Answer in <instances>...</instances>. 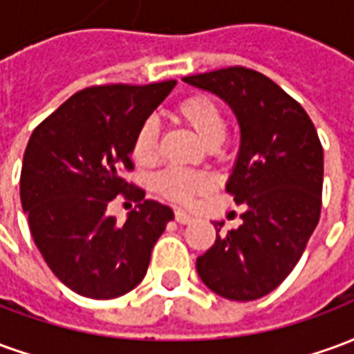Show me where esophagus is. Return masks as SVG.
<instances>
[{"label": "esophagus", "instance_id": "esophagus-1", "mask_svg": "<svg viewBox=\"0 0 354 354\" xmlns=\"http://www.w3.org/2000/svg\"><path fill=\"white\" fill-rule=\"evenodd\" d=\"M174 218H176L178 223H192L193 222V216L189 212H185V210H176L174 212Z\"/></svg>", "mask_w": 354, "mask_h": 354}]
</instances>
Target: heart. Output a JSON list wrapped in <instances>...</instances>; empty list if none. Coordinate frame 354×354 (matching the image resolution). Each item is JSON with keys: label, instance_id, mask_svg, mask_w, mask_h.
I'll list each match as a JSON object with an SVG mask.
<instances>
[{"label": "heart", "instance_id": "b5f03b06", "mask_svg": "<svg viewBox=\"0 0 354 354\" xmlns=\"http://www.w3.org/2000/svg\"><path fill=\"white\" fill-rule=\"evenodd\" d=\"M176 117L192 129L207 147L220 146L227 132L222 108L208 96H189L178 104ZM132 157L138 165H151L157 159V127L146 121L134 136ZM208 185V180L195 172L167 170L157 178V189L174 201H189Z\"/></svg>", "mask_w": 354, "mask_h": 354}]
</instances>
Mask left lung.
Returning <instances> with one entry per match:
<instances>
[{"instance_id": "left-lung-1", "label": "left lung", "mask_w": 354, "mask_h": 354, "mask_svg": "<svg viewBox=\"0 0 354 354\" xmlns=\"http://www.w3.org/2000/svg\"><path fill=\"white\" fill-rule=\"evenodd\" d=\"M216 94L237 117L241 146L225 189L245 205L243 223L197 258L201 281L218 296L252 301L281 284L319 223L324 155L315 124L263 73L225 68L184 77Z\"/></svg>"}]
</instances>
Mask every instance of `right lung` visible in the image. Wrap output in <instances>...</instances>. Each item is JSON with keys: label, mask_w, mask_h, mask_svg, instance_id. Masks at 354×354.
I'll list each match as a JSON object with an SVG mask.
<instances>
[{"label": "right lung", "mask_w": 354, "mask_h": 354, "mask_svg": "<svg viewBox=\"0 0 354 354\" xmlns=\"http://www.w3.org/2000/svg\"><path fill=\"white\" fill-rule=\"evenodd\" d=\"M176 81L106 85L75 93L30 136L20 201L43 260L75 294L111 299L146 277L157 239L174 218L123 180L134 136ZM127 189L131 192L127 194ZM119 192L140 203L119 226L107 214Z\"/></svg>", "instance_id": "1"}]
</instances>
